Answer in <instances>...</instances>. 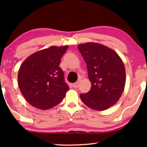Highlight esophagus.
<instances>
[{"label": "esophagus", "instance_id": "34e87169", "mask_svg": "<svg viewBox=\"0 0 147 147\" xmlns=\"http://www.w3.org/2000/svg\"><path fill=\"white\" fill-rule=\"evenodd\" d=\"M79 86H80V82H77L73 84V87L75 88H78L79 87Z\"/></svg>", "mask_w": 147, "mask_h": 147}]
</instances>
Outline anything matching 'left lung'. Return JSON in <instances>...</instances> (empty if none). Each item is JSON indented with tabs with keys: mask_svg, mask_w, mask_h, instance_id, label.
Returning a JSON list of instances; mask_svg holds the SVG:
<instances>
[{
	"mask_svg": "<svg viewBox=\"0 0 147 147\" xmlns=\"http://www.w3.org/2000/svg\"><path fill=\"white\" fill-rule=\"evenodd\" d=\"M78 48L87 65L92 84L88 93L80 94L82 101L98 111L112 107L121 97L126 84L122 59L113 49L94 42L80 44Z\"/></svg>",
	"mask_w": 147,
	"mask_h": 147,
	"instance_id": "8db88e82",
	"label": "left lung"
}]
</instances>
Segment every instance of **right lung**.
<instances>
[{"label":"right lung","instance_id":"add662e5","mask_svg":"<svg viewBox=\"0 0 147 147\" xmlns=\"http://www.w3.org/2000/svg\"><path fill=\"white\" fill-rule=\"evenodd\" d=\"M68 45L51 46L29 55L20 66L18 86L22 95L34 107L46 110L61 102L69 88L59 67Z\"/></svg>","mask_w":147,"mask_h":147}]
</instances>
